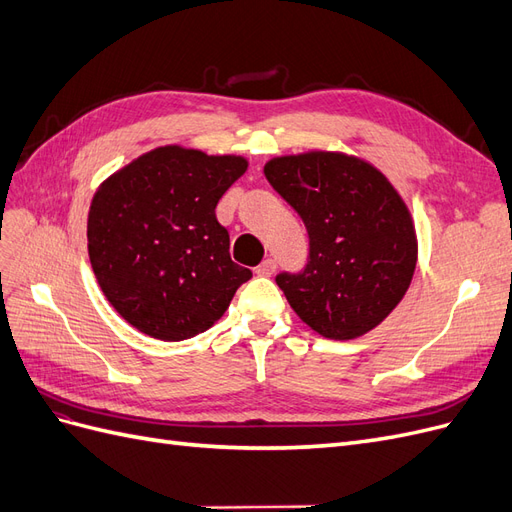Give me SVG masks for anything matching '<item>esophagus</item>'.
Masks as SVG:
<instances>
[{
  "label": "esophagus",
  "mask_w": 512,
  "mask_h": 512,
  "mask_svg": "<svg viewBox=\"0 0 512 512\" xmlns=\"http://www.w3.org/2000/svg\"><path fill=\"white\" fill-rule=\"evenodd\" d=\"M275 269H277V262H275L273 258H267V260H262L260 265L256 267V275H260V277H271V275L275 273Z\"/></svg>",
  "instance_id": "esophagus-1"
}]
</instances>
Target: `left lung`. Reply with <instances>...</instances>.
I'll use <instances>...</instances> for the list:
<instances>
[{
	"label": "left lung",
	"instance_id": "1",
	"mask_svg": "<svg viewBox=\"0 0 512 512\" xmlns=\"http://www.w3.org/2000/svg\"><path fill=\"white\" fill-rule=\"evenodd\" d=\"M265 177L301 215L309 254L275 282L299 318L329 339H354L389 316L412 282L410 211L378 168L331 151L275 158Z\"/></svg>",
	"mask_w": 512,
	"mask_h": 512
}]
</instances>
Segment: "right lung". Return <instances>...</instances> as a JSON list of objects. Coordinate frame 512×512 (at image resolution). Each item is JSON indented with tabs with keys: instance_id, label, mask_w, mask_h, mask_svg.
<instances>
[{
	"instance_id": "1",
	"label": "right lung",
	"mask_w": 512,
	"mask_h": 512,
	"mask_svg": "<svg viewBox=\"0 0 512 512\" xmlns=\"http://www.w3.org/2000/svg\"><path fill=\"white\" fill-rule=\"evenodd\" d=\"M245 168L237 156L168 145L100 185L87 220L89 260L104 297L134 329L164 342L194 337L250 280L215 218Z\"/></svg>"
}]
</instances>
